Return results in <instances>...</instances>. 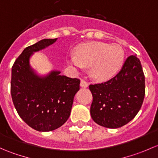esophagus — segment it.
Wrapping results in <instances>:
<instances>
[{
	"label": "esophagus",
	"mask_w": 158,
	"mask_h": 158,
	"mask_svg": "<svg viewBox=\"0 0 158 158\" xmlns=\"http://www.w3.org/2000/svg\"><path fill=\"white\" fill-rule=\"evenodd\" d=\"M80 86L82 87V88H86V87L89 86L88 82H87L85 80H84V79H82V80H81Z\"/></svg>",
	"instance_id": "1"
}]
</instances>
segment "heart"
<instances>
[{
	"mask_svg": "<svg viewBox=\"0 0 158 158\" xmlns=\"http://www.w3.org/2000/svg\"><path fill=\"white\" fill-rule=\"evenodd\" d=\"M125 58V51L118 44L92 41L76 47L75 55L68 57V63L76 69L89 67L92 78L106 81L120 69Z\"/></svg>",
	"mask_w": 158,
	"mask_h": 158,
	"instance_id": "obj_1",
	"label": "heart"
}]
</instances>
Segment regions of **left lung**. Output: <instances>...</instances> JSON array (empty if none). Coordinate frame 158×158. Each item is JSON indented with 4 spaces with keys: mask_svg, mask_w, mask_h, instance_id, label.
<instances>
[{
    "mask_svg": "<svg viewBox=\"0 0 158 158\" xmlns=\"http://www.w3.org/2000/svg\"><path fill=\"white\" fill-rule=\"evenodd\" d=\"M93 100L90 113L101 126L118 128L136 116L145 95V80L141 63L136 56H130L122 69L112 79L89 85Z\"/></svg>",
    "mask_w": 158,
    "mask_h": 158,
    "instance_id": "left-lung-1",
    "label": "left lung"
}]
</instances>
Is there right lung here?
Masks as SVG:
<instances>
[{
    "label": "right lung",
    "mask_w": 158,
    "mask_h": 158,
    "mask_svg": "<svg viewBox=\"0 0 158 158\" xmlns=\"http://www.w3.org/2000/svg\"><path fill=\"white\" fill-rule=\"evenodd\" d=\"M56 40L44 39L26 47L12 66L10 92L14 107L20 117L38 131L62 126L69 118L73 98L79 90V79L61 76L60 71L42 77L30 67L32 54Z\"/></svg>",
    "instance_id": "right-lung-1"
}]
</instances>
